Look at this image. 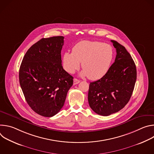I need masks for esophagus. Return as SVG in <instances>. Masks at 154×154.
<instances>
[{
    "label": "esophagus",
    "mask_w": 154,
    "mask_h": 154,
    "mask_svg": "<svg viewBox=\"0 0 154 154\" xmlns=\"http://www.w3.org/2000/svg\"><path fill=\"white\" fill-rule=\"evenodd\" d=\"M80 83V80L77 79H74V85H76Z\"/></svg>",
    "instance_id": "1"
}]
</instances>
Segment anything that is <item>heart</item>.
<instances>
[{
  "label": "heart",
  "mask_w": 154,
  "mask_h": 154,
  "mask_svg": "<svg viewBox=\"0 0 154 154\" xmlns=\"http://www.w3.org/2000/svg\"><path fill=\"white\" fill-rule=\"evenodd\" d=\"M114 57L113 48L99 41L84 40L73 47L72 52H65L63 57L64 69L70 74L79 69L82 63V75L91 80L102 77L108 71Z\"/></svg>",
  "instance_id": "1"
}]
</instances>
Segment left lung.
<instances>
[{"label": "left lung", "mask_w": 154, "mask_h": 154, "mask_svg": "<svg viewBox=\"0 0 154 154\" xmlns=\"http://www.w3.org/2000/svg\"><path fill=\"white\" fill-rule=\"evenodd\" d=\"M116 50L115 62L99 80L90 84L88 100L97 114L104 116L119 112L128 102L137 80L136 66L126 49L111 40Z\"/></svg>", "instance_id": "left-lung-1"}]
</instances>
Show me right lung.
<instances>
[{
	"mask_svg": "<svg viewBox=\"0 0 154 154\" xmlns=\"http://www.w3.org/2000/svg\"><path fill=\"white\" fill-rule=\"evenodd\" d=\"M61 36L42 38L27 51L19 68L25 99L37 114L52 117L63 106L73 77L62 66Z\"/></svg>",
	"mask_w": 154,
	"mask_h": 154,
	"instance_id": "add662e5",
	"label": "right lung"
}]
</instances>
